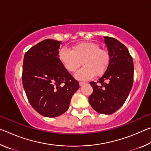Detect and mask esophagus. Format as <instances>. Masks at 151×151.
Segmentation results:
<instances>
[{
	"instance_id": "34e87169",
	"label": "esophagus",
	"mask_w": 151,
	"mask_h": 151,
	"mask_svg": "<svg viewBox=\"0 0 151 151\" xmlns=\"http://www.w3.org/2000/svg\"><path fill=\"white\" fill-rule=\"evenodd\" d=\"M79 85H80V86H83L85 85V83H84V82H79Z\"/></svg>"
}]
</instances>
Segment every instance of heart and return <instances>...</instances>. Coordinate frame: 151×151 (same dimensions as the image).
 Returning a JSON list of instances; mask_svg holds the SVG:
<instances>
[{
	"instance_id": "b5f03b06",
	"label": "heart",
	"mask_w": 151,
	"mask_h": 151,
	"mask_svg": "<svg viewBox=\"0 0 151 151\" xmlns=\"http://www.w3.org/2000/svg\"><path fill=\"white\" fill-rule=\"evenodd\" d=\"M59 58L66 70L73 73L81 65L83 68L75 73L78 80L86 81L96 76H101L106 72L110 63L108 52L101 49L94 42H83L73 47L72 50L63 48L59 52Z\"/></svg>"
}]
</instances>
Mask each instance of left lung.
<instances>
[{"label": "left lung", "instance_id": "1", "mask_svg": "<svg viewBox=\"0 0 151 151\" xmlns=\"http://www.w3.org/2000/svg\"><path fill=\"white\" fill-rule=\"evenodd\" d=\"M110 56L109 67L97 82H90L93 92L89 103L99 113L111 114L124 103L133 84L134 65L125 46L112 37H104Z\"/></svg>", "mask_w": 151, "mask_h": 151}]
</instances>
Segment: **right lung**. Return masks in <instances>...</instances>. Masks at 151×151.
I'll return each mask as SVG.
<instances>
[{
	"label": "right lung",
	"mask_w": 151,
	"mask_h": 151,
	"mask_svg": "<svg viewBox=\"0 0 151 151\" xmlns=\"http://www.w3.org/2000/svg\"><path fill=\"white\" fill-rule=\"evenodd\" d=\"M61 41L46 39L26 52L22 66V85L30 105L46 117L67 111L78 82L64 67L58 55Z\"/></svg>",
	"instance_id": "1"
}]
</instances>
